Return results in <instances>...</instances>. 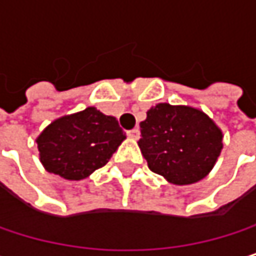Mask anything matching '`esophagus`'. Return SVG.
<instances>
[{"mask_svg":"<svg viewBox=\"0 0 256 256\" xmlns=\"http://www.w3.org/2000/svg\"><path fill=\"white\" fill-rule=\"evenodd\" d=\"M128 138H132V139H139V136H140V130L136 128H132V130H128Z\"/></svg>","mask_w":256,"mask_h":256,"instance_id":"34e87169","label":"esophagus"}]
</instances>
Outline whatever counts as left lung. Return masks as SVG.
I'll list each match as a JSON object with an SVG mask.
<instances>
[{"label": "left lung", "mask_w": 256, "mask_h": 256, "mask_svg": "<svg viewBox=\"0 0 256 256\" xmlns=\"http://www.w3.org/2000/svg\"><path fill=\"white\" fill-rule=\"evenodd\" d=\"M139 148L148 168L176 185L203 179L222 150V132L200 110L158 104L140 123Z\"/></svg>", "instance_id": "obj_1"}]
</instances>
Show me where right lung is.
Instances as JSON below:
<instances>
[{
	"label": "right lung",
	"instance_id": "1",
	"mask_svg": "<svg viewBox=\"0 0 256 256\" xmlns=\"http://www.w3.org/2000/svg\"><path fill=\"white\" fill-rule=\"evenodd\" d=\"M126 139L118 122L90 106L54 120L38 136L44 168L62 178L80 180L105 166Z\"/></svg>",
	"mask_w": 256,
	"mask_h": 256
}]
</instances>
